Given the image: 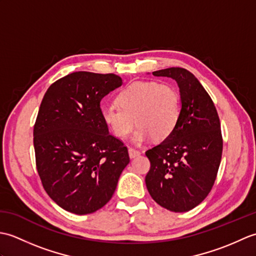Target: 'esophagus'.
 Masks as SVG:
<instances>
[{
	"label": "esophagus",
	"instance_id": "1",
	"mask_svg": "<svg viewBox=\"0 0 256 256\" xmlns=\"http://www.w3.org/2000/svg\"><path fill=\"white\" fill-rule=\"evenodd\" d=\"M128 155H130V157H131V158H135V157H138V156L140 155V152L133 148H128Z\"/></svg>",
	"mask_w": 256,
	"mask_h": 256
}]
</instances>
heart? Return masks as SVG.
<instances>
[{
	"label": "heart",
	"mask_w": 256,
	"mask_h": 256,
	"mask_svg": "<svg viewBox=\"0 0 256 256\" xmlns=\"http://www.w3.org/2000/svg\"><path fill=\"white\" fill-rule=\"evenodd\" d=\"M116 101L118 104L106 102L101 106L102 120L118 138H126L135 124L138 125L133 138L136 144L150 136L155 140H165L180 116V94L172 84L138 81L120 92Z\"/></svg>",
	"instance_id": "heart-1"
}]
</instances>
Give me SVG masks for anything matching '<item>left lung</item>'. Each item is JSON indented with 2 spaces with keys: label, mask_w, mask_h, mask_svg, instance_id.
Segmentation results:
<instances>
[{
  "label": "left lung",
  "mask_w": 256,
  "mask_h": 256,
  "mask_svg": "<svg viewBox=\"0 0 256 256\" xmlns=\"http://www.w3.org/2000/svg\"><path fill=\"white\" fill-rule=\"evenodd\" d=\"M153 74L177 81L182 108L170 136L146 150L150 162L146 187L162 208L189 211L204 200L216 182L224 148L219 116L208 92L187 69L172 67Z\"/></svg>",
  "instance_id": "1"
}]
</instances>
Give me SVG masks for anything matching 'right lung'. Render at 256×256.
<instances>
[{
    "label": "right lung",
    "mask_w": 256,
    "mask_h": 256,
    "mask_svg": "<svg viewBox=\"0 0 256 256\" xmlns=\"http://www.w3.org/2000/svg\"><path fill=\"white\" fill-rule=\"evenodd\" d=\"M114 74L77 72L55 81L34 125L38 175L48 196L76 214L102 208L130 162L128 148L108 133L100 102L118 88Z\"/></svg>",
    "instance_id": "1"
}]
</instances>
